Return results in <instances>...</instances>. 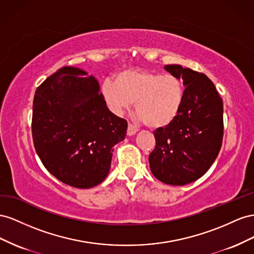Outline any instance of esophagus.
Listing matches in <instances>:
<instances>
[{
  "label": "esophagus",
  "instance_id": "34e87169",
  "mask_svg": "<svg viewBox=\"0 0 254 254\" xmlns=\"http://www.w3.org/2000/svg\"><path fill=\"white\" fill-rule=\"evenodd\" d=\"M137 132H138V128H137L134 125H132V123H128V126H127V135L128 136H132V135H135Z\"/></svg>",
  "mask_w": 254,
  "mask_h": 254
}]
</instances>
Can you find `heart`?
<instances>
[{
  "label": "heart",
  "instance_id": "b5f03b06",
  "mask_svg": "<svg viewBox=\"0 0 254 254\" xmlns=\"http://www.w3.org/2000/svg\"><path fill=\"white\" fill-rule=\"evenodd\" d=\"M185 89L181 78L147 70H126L106 79L102 96L110 110L120 115L135 101L138 117L150 127H167L178 117Z\"/></svg>",
  "mask_w": 254,
  "mask_h": 254
}]
</instances>
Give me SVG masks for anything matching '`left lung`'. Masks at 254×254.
Returning a JSON list of instances; mask_svg holds the SVG:
<instances>
[{
  "instance_id": "left-lung-1",
  "label": "left lung",
  "mask_w": 254,
  "mask_h": 254,
  "mask_svg": "<svg viewBox=\"0 0 254 254\" xmlns=\"http://www.w3.org/2000/svg\"><path fill=\"white\" fill-rule=\"evenodd\" d=\"M183 79L184 101L178 117L154 131L155 148L149 155L153 176L169 185H186L201 178L218 155L223 137V104L205 74L166 64Z\"/></svg>"
}]
</instances>
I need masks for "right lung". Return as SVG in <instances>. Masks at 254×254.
Wrapping results in <instances>:
<instances>
[{
    "label": "right lung",
    "instance_id": "1",
    "mask_svg": "<svg viewBox=\"0 0 254 254\" xmlns=\"http://www.w3.org/2000/svg\"><path fill=\"white\" fill-rule=\"evenodd\" d=\"M127 120L106 106L93 76L63 67L35 92L32 134L47 170L63 183L90 188L105 180L113 147L127 135Z\"/></svg>",
    "mask_w": 254,
    "mask_h": 254
}]
</instances>
